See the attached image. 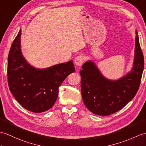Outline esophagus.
Listing matches in <instances>:
<instances>
[{
  "instance_id": "34e87169",
  "label": "esophagus",
  "mask_w": 146,
  "mask_h": 146,
  "mask_svg": "<svg viewBox=\"0 0 146 146\" xmlns=\"http://www.w3.org/2000/svg\"><path fill=\"white\" fill-rule=\"evenodd\" d=\"M84 62V58L82 55H79L75 58L74 59V64L76 66H80L83 65V63Z\"/></svg>"
}]
</instances>
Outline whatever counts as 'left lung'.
Segmentation results:
<instances>
[{
  "mask_svg": "<svg viewBox=\"0 0 146 146\" xmlns=\"http://www.w3.org/2000/svg\"><path fill=\"white\" fill-rule=\"evenodd\" d=\"M133 67L130 72L117 80L104 77L96 65L87 61L80 71L83 102L93 113L108 116L119 111L133 99L139 87L144 61L138 33L135 30Z\"/></svg>",
  "mask_w": 146,
  "mask_h": 146,
  "instance_id": "8db88e82",
  "label": "left lung"
}]
</instances>
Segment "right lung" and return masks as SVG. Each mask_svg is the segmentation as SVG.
Returning <instances> with one entry per match:
<instances>
[{"mask_svg": "<svg viewBox=\"0 0 146 146\" xmlns=\"http://www.w3.org/2000/svg\"><path fill=\"white\" fill-rule=\"evenodd\" d=\"M21 33L20 29L9 53V87L15 100L26 110L42 113L53 106L58 98V87L75 69L73 60L43 69L30 65L21 51Z\"/></svg>", "mask_w": 146, "mask_h": 146, "instance_id": "right-lung-1", "label": "right lung"}]
</instances>
